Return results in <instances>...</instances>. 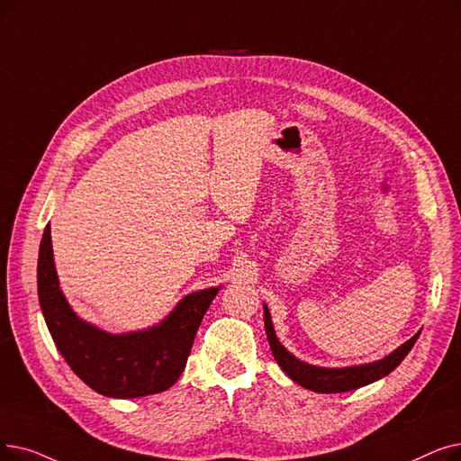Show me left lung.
<instances>
[{
  "mask_svg": "<svg viewBox=\"0 0 461 461\" xmlns=\"http://www.w3.org/2000/svg\"><path fill=\"white\" fill-rule=\"evenodd\" d=\"M264 322H266V333L269 339L271 352L280 366L295 384L303 386L307 390L318 392V393H339V392H350L356 388L367 386L375 380H380L383 376L390 375L399 364L403 362L405 356L414 347L416 339L420 333L412 335L407 343L397 347L393 352H390L386 357L376 359L371 364L362 366H350V367H318L312 364L303 362V359L295 357L292 352L286 350V347L278 341L275 333L271 312L267 305L264 303Z\"/></svg>",
  "mask_w": 461,
  "mask_h": 461,
  "instance_id": "obj_1",
  "label": "left lung"
}]
</instances>
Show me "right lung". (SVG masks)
Returning a JSON list of instances; mask_svg holds the SVG:
<instances>
[{"mask_svg": "<svg viewBox=\"0 0 461 461\" xmlns=\"http://www.w3.org/2000/svg\"><path fill=\"white\" fill-rule=\"evenodd\" d=\"M222 286L185 295L150 328L111 333L86 322L59 288L50 224L37 259V294L54 345L73 373L97 393L133 399L166 392L185 371L195 331Z\"/></svg>", "mask_w": 461, "mask_h": 461, "instance_id": "1", "label": "right lung"}]
</instances>
